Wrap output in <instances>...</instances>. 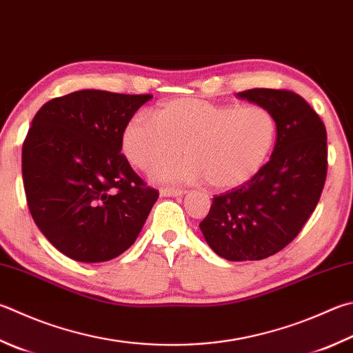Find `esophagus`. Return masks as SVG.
<instances>
[{"label":"esophagus","mask_w":353,"mask_h":353,"mask_svg":"<svg viewBox=\"0 0 353 353\" xmlns=\"http://www.w3.org/2000/svg\"><path fill=\"white\" fill-rule=\"evenodd\" d=\"M185 191L183 190H174V188H162L160 190V196L162 197H179L183 196Z\"/></svg>","instance_id":"34e87169"}]
</instances>
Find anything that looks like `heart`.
I'll use <instances>...</instances> for the list:
<instances>
[{
	"mask_svg": "<svg viewBox=\"0 0 353 353\" xmlns=\"http://www.w3.org/2000/svg\"><path fill=\"white\" fill-rule=\"evenodd\" d=\"M276 137V120L262 106L179 99L160 105L154 117H132L123 131L121 148L131 165L148 171L177 157L182 146L188 157L159 168L154 172L159 182L207 181L214 190H233L262 170Z\"/></svg>",
	"mask_w": 353,
	"mask_h": 353,
	"instance_id": "obj_1",
	"label": "heart"
}]
</instances>
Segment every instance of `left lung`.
Segmentation results:
<instances>
[{
	"instance_id": "left-lung-1",
	"label": "left lung",
	"mask_w": 353,
	"mask_h": 353,
	"mask_svg": "<svg viewBox=\"0 0 353 353\" xmlns=\"http://www.w3.org/2000/svg\"><path fill=\"white\" fill-rule=\"evenodd\" d=\"M239 99L265 108L278 125L272 157L252 181L214 196L199 223L205 241L228 261H259L296 238L321 197L327 174V134L298 94L254 88Z\"/></svg>"
}]
</instances>
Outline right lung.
Here are the masks:
<instances>
[{"instance_id": "add662e5", "label": "right lung", "mask_w": 353, "mask_h": 353, "mask_svg": "<svg viewBox=\"0 0 353 353\" xmlns=\"http://www.w3.org/2000/svg\"><path fill=\"white\" fill-rule=\"evenodd\" d=\"M152 95L85 89L41 106L23 145V183L37 227L68 258L126 252L157 201L121 154L132 115Z\"/></svg>"}]
</instances>
